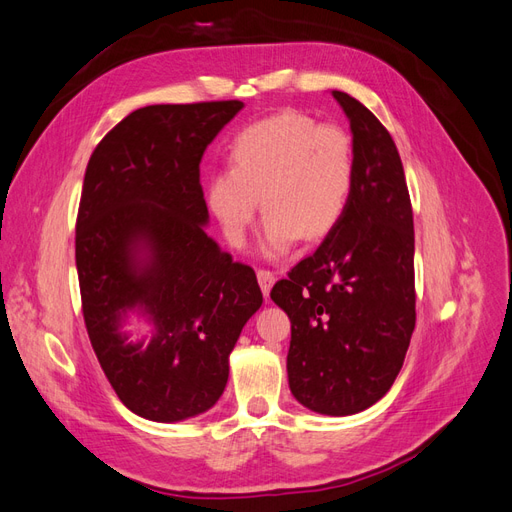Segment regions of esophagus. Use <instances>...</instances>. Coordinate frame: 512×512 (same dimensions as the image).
<instances>
[{
    "label": "esophagus",
    "mask_w": 512,
    "mask_h": 512,
    "mask_svg": "<svg viewBox=\"0 0 512 512\" xmlns=\"http://www.w3.org/2000/svg\"><path fill=\"white\" fill-rule=\"evenodd\" d=\"M256 275H258V284L262 288V294H265V297H269V290L275 284V273L269 271V269H258Z\"/></svg>",
    "instance_id": "34e87169"
}]
</instances>
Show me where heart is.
<instances>
[{"label":"heart","instance_id":"heart-1","mask_svg":"<svg viewBox=\"0 0 512 512\" xmlns=\"http://www.w3.org/2000/svg\"><path fill=\"white\" fill-rule=\"evenodd\" d=\"M350 134L284 111L245 126L230 145L228 168L207 185L209 207L230 243L241 245L258 211H267L265 252L284 254L299 241L327 237L342 222L354 188Z\"/></svg>","mask_w":512,"mask_h":512}]
</instances>
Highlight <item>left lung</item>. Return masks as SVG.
Wrapping results in <instances>:
<instances>
[{"mask_svg": "<svg viewBox=\"0 0 512 512\" xmlns=\"http://www.w3.org/2000/svg\"><path fill=\"white\" fill-rule=\"evenodd\" d=\"M333 98L352 130L350 203L271 299L290 318L292 395L314 412L346 416L374 406L404 365L416 322L414 220L389 130L344 91Z\"/></svg>", "mask_w": 512, "mask_h": 512, "instance_id": "1", "label": "left lung"}]
</instances>
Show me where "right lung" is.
<instances>
[{"label": "right lung", "mask_w": 512, "mask_h": 512, "mask_svg": "<svg viewBox=\"0 0 512 512\" xmlns=\"http://www.w3.org/2000/svg\"><path fill=\"white\" fill-rule=\"evenodd\" d=\"M241 100L153 104L108 132L85 170L76 271L91 348L123 406L158 423L209 410L228 354L262 305L250 265L207 237L200 160ZM143 306L149 345H128L118 318Z\"/></svg>", "instance_id": "add662e5"}]
</instances>
